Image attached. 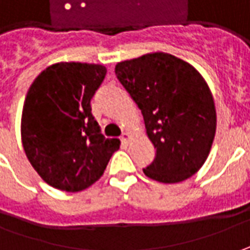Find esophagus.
Wrapping results in <instances>:
<instances>
[{"instance_id": "1", "label": "esophagus", "mask_w": 250, "mask_h": 250, "mask_svg": "<svg viewBox=\"0 0 250 250\" xmlns=\"http://www.w3.org/2000/svg\"><path fill=\"white\" fill-rule=\"evenodd\" d=\"M128 139H130V134H128V132H123V134H122V137H120V141H122L123 144H127V142H128Z\"/></svg>"}]
</instances>
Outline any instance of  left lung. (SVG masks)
<instances>
[{
    "label": "left lung",
    "instance_id": "1",
    "mask_svg": "<svg viewBox=\"0 0 250 250\" xmlns=\"http://www.w3.org/2000/svg\"><path fill=\"white\" fill-rule=\"evenodd\" d=\"M115 74L142 112L156 149L144 174L163 183L196 174L216 131L215 104L203 76L186 61L161 52L118 62Z\"/></svg>",
    "mask_w": 250,
    "mask_h": 250
}]
</instances>
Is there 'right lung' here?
Instances as JSON below:
<instances>
[{
  "mask_svg": "<svg viewBox=\"0 0 250 250\" xmlns=\"http://www.w3.org/2000/svg\"><path fill=\"white\" fill-rule=\"evenodd\" d=\"M106 68L57 62L35 78L21 116L23 147L34 169L64 191L87 189L104 174L120 141L105 138L90 101Z\"/></svg>",
  "mask_w": 250,
  "mask_h": 250,
  "instance_id": "right-lung-1",
  "label": "right lung"
}]
</instances>
